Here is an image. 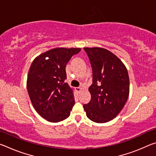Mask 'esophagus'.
<instances>
[{
  "label": "esophagus",
  "mask_w": 156,
  "mask_h": 156,
  "mask_svg": "<svg viewBox=\"0 0 156 156\" xmlns=\"http://www.w3.org/2000/svg\"><path fill=\"white\" fill-rule=\"evenodd\" d=\"M81 90H82L81 87H76V91H77L78 93V92H80Z\"/></svg>",
  "instance_id": "esophagus-1"
}]
</instances>
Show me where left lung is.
<instances>
[{
  "mask_svg": "<svg viewBox=\"0 0 156 156\" xmlns=\"http://www.w3.org/2000/svg\"><path fill=\"white\" fill-rule=\"evenodd\" d=\"M90 60L92 84L91 100L83 105L89 119L98 123L109 122L125 106L129 94L127 70L122 61L109 50L84 48Z\"/></svg>",
  "mask_w": 156,
  "mask_h": 156,
  "instance_id": "1",
  "label": "left lung"
}]
</instances>
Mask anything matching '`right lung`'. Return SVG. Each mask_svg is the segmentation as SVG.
Segmentation results:
<instances>
[{"mask_svg": "<svg viewBox=\"0 0 156 156\" xmlns=\"http://www.w3.org/2000/svg\"><path fill=\"white\" fill-rule=\"evenodd\" d=\"M80 48H55L36 57L28 73L27 89L34 109L47 121L58 122L70 115L75 100L67 83L66 65Z\"/></svg>", "mask_w": 156, "mask_h": 156, "instance_id": "obj_1", "label": "right lung"}]
</instances>
